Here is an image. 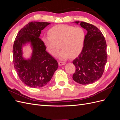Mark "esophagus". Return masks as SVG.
Wrapping results in <instances>:
<instances>
[{
    "label": "esophagus",
    "instance_id": "esophagus-1",
    "mask_svg": "<svg viewBox=\"0 0 120 120\" xmlns=\"http://www.w3.org/2000/svg\"><path fill=\"white\" fill-rule=\"evenodd\" d=\"M65 64H66L65 62H59V63H58V64H59L60 66L64 65H65Z\"/></svg>",
    "mask_w": 120,
    "mask_h": 120
}]
</instances>
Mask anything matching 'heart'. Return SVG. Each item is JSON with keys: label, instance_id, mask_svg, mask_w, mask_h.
Listing matches in <instances>:
<instances>
[{"label": "heart", "instance_id": "b5f03b06", "mask_svg": "<svg viewBox=\"0 0 120 120\" xmlns=\"http://www.w3.org/2000/svg\"><path fill=\"white\" fill-rule=\"evenodd\" d=\"M48 34L49 36L43 37L42 41L52 56H57L60 46L62 50L59 57L62 60L68 59L70 56H77L82 50L85 39V33L82 28L58 24L51 27Z\"/></svg>", "mask_w": 120, "mask_h": 120}]
</instances>
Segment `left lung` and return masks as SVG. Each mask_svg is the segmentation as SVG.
Here are the masks:
<instances>
[{
	"mask_svg": "<svg viewBox=\"0 0 120 120\" xmlns=\"http://www.w3.org/2000/svg\"><path fill=\"white\" fill-rule=\"evenodd\" d=\"M87 30L82 50L73 61L75 72L73 79L81 84H89L97 81L103 73L107 62V45L103 34L90 23L75 21Z\"/></svg>",
	"mask_w": 120,
	"mask_h": 120,
	"instance_id": "8db88e82",
	"label": "left lung"
}]
</instances>
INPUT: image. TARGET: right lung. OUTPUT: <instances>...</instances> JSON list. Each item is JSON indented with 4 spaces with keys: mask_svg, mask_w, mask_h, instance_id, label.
I'll return each instance as SVG.
<instances>
[{
    "mask_svg": "<svg viewBox=\"0 0 120 120\" xmlns=\"http://www.w3.org/2000/svg\"><path fill=\"white\" fill-rule=\"evenodd\" d=\"M50 23L31 22L24 26L17 34L14 41L13 53L14 68L20 79L31 87L46 86L58 68V63L46 50L40 38L41 31ZM30 42L33 52L30 59L22 57V47Z\"/></svg>",
    "mask_w": 120,
    "mask_h": 120,
    "instance_id": "add662e5",
    "label": "right lung"
}]
</instances>
